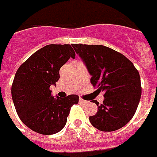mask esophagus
Instances as JSON below:
<instances>
[{
	"mask_svg": "<svg viewBox=\"0 0 157 157\" xmlns=\"http://www.w3.org/2000/svg\"><path fill=\"white\" fill-rule=\"evenodd\" d=\"M79 102L80 103H86V102H87V101L82 99V98H79Z\"/></svg>",
	"mask_w": 157,
	"mask_h": 157,
	"instance_id": "obj_1",
	"label": "esophagus"
}]
</instances>
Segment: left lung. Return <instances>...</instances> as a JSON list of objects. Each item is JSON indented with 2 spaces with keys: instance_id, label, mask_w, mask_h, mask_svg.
<instances>
[{
  "instance_id": "1",
  "label": "left lung",
  "mask_w": 157,
  "mask_h": 157,
  "mask_svg": "<svg viewBox=\"0 0 157 157\" xmlns=\"http://www.w3.org/2000/svg\"><path fill=\"white\" fill-rule=\"evenodd\" d=\"M85 63L97 91L104 92L102 104L96 100L97 113L89 117L94 128L102 132L118 130L132 118L141 99V78L128 58L103 45L73 44Z\"/></svg>"
}]
</instances>
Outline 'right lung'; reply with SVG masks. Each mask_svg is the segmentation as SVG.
Instances as JSON below:
<instances>
[{
	"label": "right lung",
	"instance_id": "1",
	"mask_svg": "<svg viewBox=\"0 0 157 157\" xmlns=\"http://www.w3.org/2000/svg\"><path fill=\"white\" fill-rule=\"evenodd\" d=\"M75 52L70 44H48L34 53L16 73L11 96L19 117L29 129L43 135L64 128L78 96L54 98L49 87L59 79V69Z\"/></svg>",
	"mask_w": 157,
	"mask_h": 157
}]
</instances>
